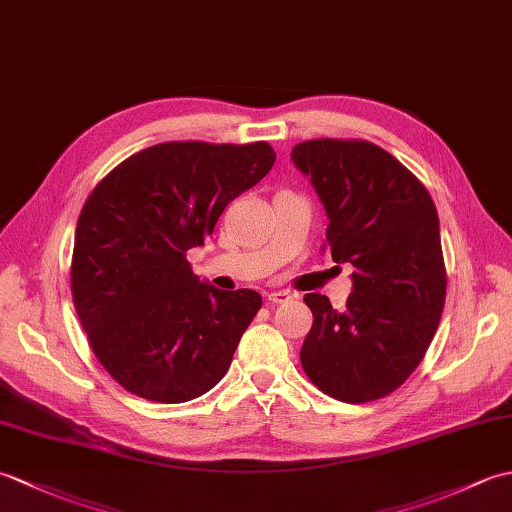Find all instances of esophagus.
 <instances>
[{
    "label": "esophagus",
    "instance_id": "esophagus-1",
    "mask_svg": "<svg viewBox=\"0 0 512 512\" xmlns=\"http://www.w3.org/2000/svg\"><path fill=\"white\" fill-rule=\"evenodd\" d=\"M266 299L270 303H286V301L292 299V295H290V292H286V290H277V292H268Z\"/></svg>",
    "mask_w": 512,
    "mask_h": 512
}]
</instances>
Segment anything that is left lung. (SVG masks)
<instances>
[{"instance_id":"1","label":"left lung","mask_w":512,"mask_h":512,"mask_svg":"<svg viewBox=\"0 0 512 512\" xmlns=\"http://www.w3.org/2000/svg\"><path fill=\"white\" fill-rule=\"evenodd\" d=\"M292 160L328 213L323 250L354 266L343 310L319 292L303 297L314 317L303 372L341 402L385 398L420 365L444 310L436 204L400 160L369 140H303Z\"/></svg>"}]
</instances>
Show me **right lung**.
<instances>
[{
	"label": "right lung",
	"instance_id": "right-lung-1",
	"mask_svg": "<svg viewBox=\"0 0 512 512\" xmlns=\"http://www.w3.org/2000/svg\"><path fill=\"white\" fill-rule=\"evenodd\" d=\"M264 140H173L129 156L96 184L74 233L72 301L94 356L118 385L187 402L220 383L262 308L255 290H217L191 273L226 204L275 165Z\"/></svg>",
	"mask_w": 512,
	"mask_h": 512
}]
</instances>
